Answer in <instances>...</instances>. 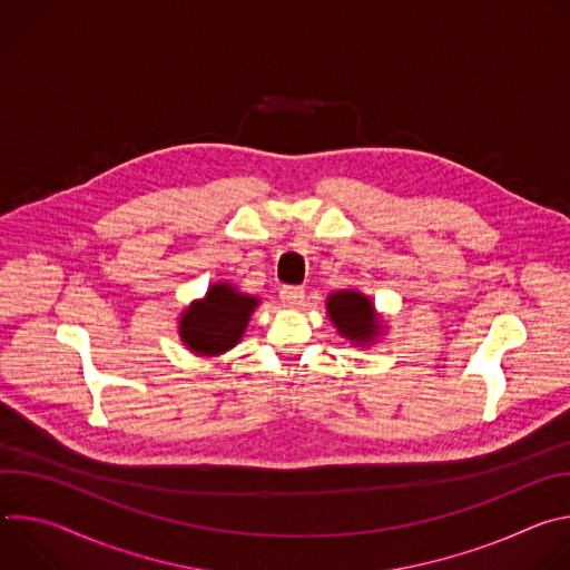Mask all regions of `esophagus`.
<instances>
[{"instance_id": "esophagus-1", "label": "esophagus", "mask_w": 570, "mask_h": 570, "mask_svg": "<svg viewBox=\"0 0 570 570\" xmlns=\"http://www.w3.org/2000/svg\"><path fill=\"white\" fill-rule=\"evenodd\" d=\"M279 299H282V304H286V306H295V304H299V302L304 299V291H302L299 286H282Z\"/></svg>"}]
</instances>
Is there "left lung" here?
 <instances>
[{
	"label": "left lung",
	"instance_id": "8db88e82",
	"mask_svg": "<svg viewBox=\"0 0 570 570\" xmlns=\"http://www.w3.org/2000/svg\"><path fill=\"white\" fill-rule=\"evenodd\" d=\"M327 311L336 322L338 332L350 341L367 343L379 330L372 302L356 291H343V293L330 295Z\"/></svg>",
	"mask_w": 570,
	"mask_h": 570
}]
</instances>
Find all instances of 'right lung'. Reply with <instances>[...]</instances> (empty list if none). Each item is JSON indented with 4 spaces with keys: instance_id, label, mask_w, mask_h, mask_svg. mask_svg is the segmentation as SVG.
<instances>
[{
    "instance_id": "right-lung-1",
    "label": "right lung",
    "mask_w": 570,
    "mask_h": 570,
    "mask_svg": "<svg viewBox=\"0 0 570 570\" xmlns=\"http://www.w3.org/2000/svg\"><path fill=\"white\" fill-rule=\"evenodd\" d=\"M257 304V297L236 293L229 284H216L203 302L185 311L180 336L198 354H220L238 343Z\"/></svg>"
}]
</instances>
